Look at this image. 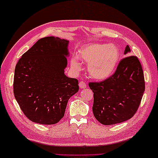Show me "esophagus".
Here are the masks:
<instances>
[{
  "mask_svg": "<svg viewBox=\"0 0 158 158\" xmlns=\"http://www.w3.org/2000/svg\"><path fill=\"white\" fill-rule=\"evenodd\" d=\"M79 87L81 89H83V88H86L87 87V84L86 82L84 81H81L79 82Z\"/></svg>",
  "mask_w": 158,
  "mask_h": 158,
  "instance_id": "34e87169",
  "label": "esophagus"
}]
</instances>
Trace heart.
<instances>
[{"instance_id":"heart-1","label":"heart","mask_w":158,"mask_h":158,"mask_svg":"<svg viewBox=\"0 0 158 158\" xmlns=\"http://www.w3.org/2000/svg\"><path fill=\"white\" fill-rule=\"evenodd\" d=\"M119 50L114 44H92L82 47L78 51V57L88 63L89 76L96 81L108 78L114 73L119 60ZM71 66L76 70L81 67L79 58L72 57Z\"/></svg>"}]
</instances>
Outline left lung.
<instances>
[{"label":"left lung","instance_id":"1","mask_svg":"<svg viewBox=\"0 0 158 158\" xmlns=\"http://www.w3.org/2000/svg\"><path fill=\"white\" fill-rule=\"evenodd\" d=\"M131 52L128 45L124 54ZM94 92L93 113L103 125L119 123L133 117L145 90L143 72L136 56L120 61L114 73L105 81L89 82Z\"/></svg>","mask_w":158,"mask_h":158}]
</instances>
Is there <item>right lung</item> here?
Instances as JSON below:
<instances>
[{"instance_id":"1","label":"right lung","mask_w":158,"mask_h":158,"mask_svg":"<svg viewBox=\"0 0 158 158\" xmlns=\"http://www.w3.org/2000/svg\"><path fill=\"white\" fill-rule=\"evenodd\" d=\"M69 42L59 37L41 38L16 64L14 94L22 112L33 122H59L69 99L78 92V81L64 74Z\"/></svg>"}]
</instances>
